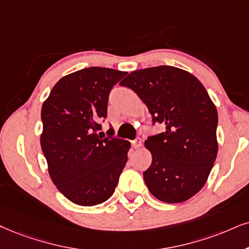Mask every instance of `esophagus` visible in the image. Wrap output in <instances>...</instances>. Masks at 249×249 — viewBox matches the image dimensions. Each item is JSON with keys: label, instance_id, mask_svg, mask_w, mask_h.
<instances>
[{"label": "esophagus", "instance_id": "1", "mask_svg": "<svg viewBox=\"0 0 249 249\" xmlns=\"http://www.w3.org/2000/svg\"><path fill=\"white\" fill-rule=\"evenodd\" d=\"M132 147L135 148V149H138V148L141 147V139H140V138H137V139L132 141Z\"/></svg>", "mask_w": 249, "mask_h": 249}]
</instances>
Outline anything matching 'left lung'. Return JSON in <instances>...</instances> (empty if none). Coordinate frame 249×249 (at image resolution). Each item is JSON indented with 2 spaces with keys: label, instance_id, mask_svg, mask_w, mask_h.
<instances>
[{
  "label": "left lung",
  "instance_id": "8db88e82",
  "mask_svg": "<svg viewBox=\"0 0 249 249\" xmlns=\"http://www.w3.org/2000/svg\"><path fill=\"white\" fill-rule=\"evenodd\" d=\"M119 85L138 94L153 124L165 125L144 141L153 157L143 172L148 190L166 203L191 199L206 184L218 150V115L206 88L190 72L168 65L131 72Z\"/></svg>",
  "mask_w": 249,
  "mask_h": 249
}]
</instances>
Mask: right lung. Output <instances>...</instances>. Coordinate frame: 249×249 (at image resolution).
I'll return each mask as SVG.
<instances>
[{"label":"right lung","instance_id":"right-lung-1","mask_svg":"<svg viewBox=\"0 0 249 249\" xmlns=\"http://www.w3.org/2000/svg\"><path fill=\"white\" fill-rule=\"evenodd\" d=\"M127 74L92 67L59 79L41 109L40 142L50 178L71 202L90 207L114 194L131 143L100 135L112 87Z\"/></svg>","mask_w":249,"mask_h":249}]
</instances>
